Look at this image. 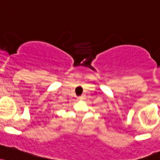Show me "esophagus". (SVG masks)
<instances>
[{"label":"esophagus","mask_w":160,"mask_h":160,"mask_svg":"<svg viewBox=\"0 0 160 160\" xmlns=\"http://www.w3.org/2000/svg\"><path fill=\"white\" fill-rule=\"evenodd\" d=\"M82 100V97H78V101H81Z\"/></svg>","instance_id":"esophagus-1"}]
</instances>
